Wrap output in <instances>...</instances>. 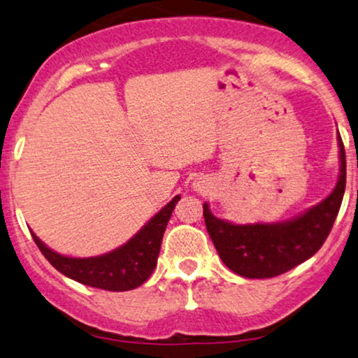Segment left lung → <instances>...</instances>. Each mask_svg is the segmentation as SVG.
Instances as JSON below:
<instances>
[{"label":"left lung","instance_id":"1","mask_svg":"<svg viewBox=\"0 0 358 358\" xmlns=\"http://www.w3.org/2000/svg\"><path fill=\"white\" fill-rule=\"evenodd\" d=\"M339 147L341 173L334 192L292 221L237 226L213 216L208 203L203 204L208 234L227 268L245 278H271L303 264L321 249L345 192V149L341 137Z\"/></svg>","mask_w":358,"mask_h":358}]
</instances>
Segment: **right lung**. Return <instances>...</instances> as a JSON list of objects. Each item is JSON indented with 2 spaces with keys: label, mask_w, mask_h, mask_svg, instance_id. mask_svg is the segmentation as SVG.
I'll return each mask as SVG.
<instances>
[{
  "label": "right lung",
  "mask_w": 358,
  "mask_h": 358,
  "mask_svg": "<svg viewBox=\"0 0 358 358\" xmlns=\"http://www.w3.org/2000/svg\"><path fill=\"white\" fill-rule=\"evenodd\" d=\"M180 194L162 208L129 242L99 257L71 259L57 254L42 244L34 232H31L36 245L50 265L75 282L106 292H127L141 287L157 266L162 237L171 211L178 203Z\"/></svg>",
  "instance_id": "right-lung-1"
}]
</instances>
